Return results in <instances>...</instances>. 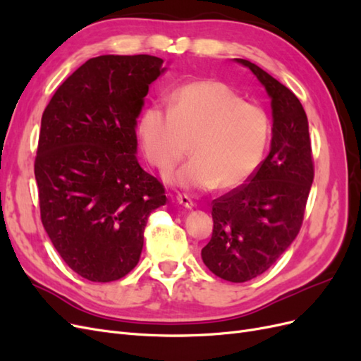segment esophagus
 <instances>
[{
  "mask_svg": "<svg viewBox=\"0 0 361 361\" xmlns=\"http://www.w3.org/2000/svg\"><path fill=\"white\" fill-rule=\"evenodd\" d=\"M176 200H178V203H179L180 206L185 207V209H192V207H194V203H192V200L188 197V195L179 194L178 197H176Z\"/></svg>",
  "mask_w": 361,
  "mask_h": 361,
  "instance_id": "34e87169",
  "label": "esophagus"
}]
</instances>
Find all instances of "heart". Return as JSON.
<instances>
[{"label": "heart", "instance_id": "heart-1", "mask_svg": "<svg viewBox=\"0 0 361 361\" xmlns=\"http://www.w3.org/2000/svg\"><path fill=\"white\" fill-rule=\"evenodd\" d=\"M167 108L147 106L137 128L146 158L159 171L176 166L191 141L192 158L167 182L185 190H232L256 171L271 133L264 108L218 80L182 85Z\"/></svg>", "mask_w": 361, "mask_h": 361}]
</instances>
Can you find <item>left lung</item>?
I'll use <instances>...</instances> for the list:
<instances>
[{"instance_id":"1","label":"left lung","mask_w":361,"mask_h":361,"mask_svg":"<svg viewBox=\"0 0 361 361\" xmlns=\"http://www.w3.org/2000/svg\"><path fill=\"white\" fill-rule=\"evenodd\" d=\"M271 99L272 138L265 161L248 183L212 202L214 231L202 250L204 265L232 283L255 279L297 238L313 182L309 122L286 85L244 59Z\"/></svg>"}]
</instances>
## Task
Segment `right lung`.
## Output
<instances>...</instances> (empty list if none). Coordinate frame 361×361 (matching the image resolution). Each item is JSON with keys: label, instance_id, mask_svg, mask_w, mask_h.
Segmentation results:
<instances>
[{"label": "right lung", "instance_id": "obj_1", "mask_svg": "<svg viewBox=\"0 0 361 361\" xmlns=\"http://www.w3.org/2000/svg\"><path fill=\"white\" fill-rule=\"evenodd\" d=\"M154 56H99L64 81L42 116L35 176L43 227L61 259L90 281L138 264L164 187L137 159V118L167 71Z\"/></svg>", "mask_w": 361, "mask_h": 361}]
</instances>
